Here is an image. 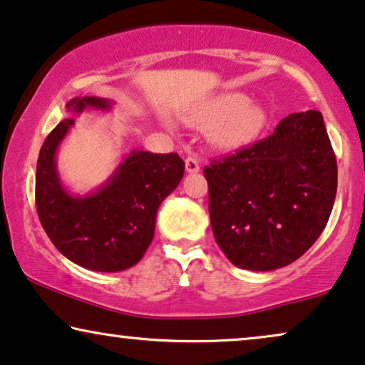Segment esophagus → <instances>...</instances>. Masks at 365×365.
Segmentation results:
<instances>
[{"mask_svg":"<svg viewBox=\"0 0 365 365\" xmlns=\"http://www.w3.org/2000/svg\"><path fill=\"white\" fill-rule=\"evenodd\" d=\"M185 168L188 173H197L198 170H200V163H198V160L195 157L190 155V157H187L185 160Z\"/></svg>","mask_w":365,"mask_h":365,"instance_id":"obj_1","label":"esophagus"}]
</instances>
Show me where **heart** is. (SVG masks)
Segmentation results:
<instances>
[{
  "mask_svg": "<svg viewBox=\"0 0 365 365\" xmlns=\"http://www.w3.org/2000/svg\"><path fill=\"white\" fill-rule=\"evenodd\" d=\"M267 110L260 103H249L240 91L218 95L187 115V121L198 128H210L212 142L223 150H239L255 142L264 132Z\"/></svg>",
  "mask_w": 365,
  "mask_h": 365,
  "instance_id": "heart-1",
  "label": "heart"
}]
</instances>
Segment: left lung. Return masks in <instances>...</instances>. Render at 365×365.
Instances as JSON below:
<instances>
[{"label":"left lung","instance_id":"left-lung-1","mask_svg":"<svg viewBox=\"0 0 365 365\" xmlns=\"http://www.w3.org/2000/svg\"><path fill=\"white\" fill-rule=\"evenodd\" d=\"M215 242L233 265L267 272L302 257L327 225L337 162L317 110L203 168Z\"/></svg>","mask_w":365,"mask_h":365}]
</instances>
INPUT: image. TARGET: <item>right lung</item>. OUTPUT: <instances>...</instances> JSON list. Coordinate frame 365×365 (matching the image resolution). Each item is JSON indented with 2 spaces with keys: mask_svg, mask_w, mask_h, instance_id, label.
I'll return each mask as SVG.
<instances>
[{
  "mask_svg": "<svg viewBox=\"0 0 365 365\" xmlns=\"http://www.w3.org/2000/svg\"><path fill=\"white\" fill-rule=\"evenodd\" d=\"M70 113L110 108L95 96L73 98ZM75 120L68 116L48 135L36 163V212L53 245L76 265L120 272L138 264L155 233L157 210L185 172L178 153L132 152L108 182L90 195H70L56 172V150Z\"/></svg>",
  "mask_w": 365,
  "mask_h": 365,
  "instance_id": "1",
  "label": "right lung"
}]
</instances>
